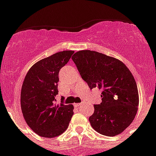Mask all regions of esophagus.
<instances>
[{
	"label": "esophagus",
	"mask_w": 156,
	"mask_h": 156,
	"mask_svg": "<svg viewBox=\"0 0 156 156\" xmlns=\"http://www.w3.org/2000/svg\"><path fill=\"white\" fill-rule=\"evenodd\" d=\"M80 105H81V104H80V103H77V104H74V106L75 107V108H78V107H79Z\"/></svg>",
	"instance_id": "34e87169"
}]
</instances>
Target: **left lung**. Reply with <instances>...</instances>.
<instances>
[{
  "label": "left lung",
  "mask_w": 156,
  "mask_h": 156,
  "mask_svg": "<svg viewBox=\"0 0 156 156\" xmlns=\"http://www.w3.org/2000/svg\"><path fill=\"white\" fill-rule=\"evenodd\" d=\"M90 89H102L101 104L94 105L89 122L104 136H114L133 121L139 105L133 75L121 60L101 52L81 50L71 57Z\"/></svg>",
  "instance_id": "8db88e82"
}]
</instances>
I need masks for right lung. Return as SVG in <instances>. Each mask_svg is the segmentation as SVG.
Returning a JSON list of instances; mask_svg holds the SVG:
<instances>
[{"mask_svg":"<svg viewBox=\"0 0 156 156\" xmlns=\"http://www.w3.org/2000/svg\"><path fill=\"white\" fill-rule=\"evenodd\" d=\"M74 51L59 52L41 59L26 74L20 94L23 115L30 128L43 137L62 134L74 115L72 104H54L58 94L59 71Z\"/></svg>","mask_w":156,"mask_h":156,"instance_id":"obj_1","label":"right lung"}]
</instances>
